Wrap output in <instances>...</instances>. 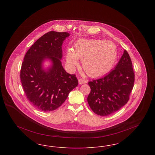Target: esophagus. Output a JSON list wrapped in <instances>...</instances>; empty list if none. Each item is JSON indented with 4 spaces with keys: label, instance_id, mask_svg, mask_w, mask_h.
Here are the masks:
<instances>
[{
    "label": "esophagus",
    "instance_id": "34e87169",
    "mask_svg": "<svg viewBox=\"0 0 155 155\" xmlns=\"http://www.w3.org/2000/svg\"><path fill=\"white\" fill-rule=\"evenodd\" d=\"M87 82V81L85 80H84V79H82V78H80L79 80H78V83H79V84H85V82Z\"/></svg>",
    "mask_w": 155,
    "mask_h": 155
}]
</instances>
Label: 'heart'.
<instances>
[{"instance_id": "b5f03b06", "label": "heart", "mask_w": 155, "mask_h": 155, "mask_svg": "<svg viewBox=\"0 0 155 155\" xmlns=\"http://www.w3.org/2000/svg\"><path fill=\"white\" fill-rule=\"evenodd\" d=\"M117 55L116 46L111 41L80 39L74 44L73 51H67L66 64L73 70L79 65L78 59L81 60L85 73L91 77H98L110 70Z\"/></svg>"}]
</instances>
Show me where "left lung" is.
Here are the masks:
<instances>
[{"label": "left lung", "mask_w": 155, "mask_h": 155, "mask_svg": "<svg viewBox=\"0 0 155 155\" xmlns=\"http://www.w3.org/2000/svg\"><path fill=\"white\" fill-rule=\"evenodd\" d=\"M134 80L132 61L124 50L114 70L101 78L89 82L91 92L87 101L91 109L101 116L120 110L129 100Z\"/></svg>", "instance_id": "obj_1"}]
</instances>
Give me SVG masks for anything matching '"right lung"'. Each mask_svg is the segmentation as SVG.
I'll return each mask as SVG.
<instances>
[{
    "mask_svg": "<svg viewBox=\"0 0 155 155\" xmlns=\"http://www.w3.org/2000/svg\"><path fill=\"white\" fill-rule=\"evenodd\" d=\"M68 32L50 31L39 38L26 53L20 79L27 99L39 110L57 109L78 84L74 74L67 73L62 66V44ZM46 60L51 62L45 69Z\"/></svg>",
    "mask_w": 155,
    "mask_h": 155,
    "instance_id": "1",
    "label": "right lung"
}]
</instances>
